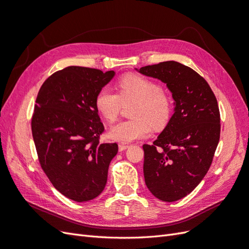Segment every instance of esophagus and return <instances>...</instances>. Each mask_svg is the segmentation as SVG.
I'll return each instance as SVG.
<instances>
[{
    "instance_id": "34e87169",
    "label": "esophagus",
    "mask_w": 249,
    "mask_h": 249,
    "mask_svg": "<svg viewBox=\"0 0 249 249\" xmlns=\"http://www.w3.org/2000/svg\"><path fill=\"white\" fill-rule=\"evenodd\" d=\"M127 148H128V145H127V144H119V145H118L119 151H124V150H125V149H127Z\"/></svg>"
}]
</instances>
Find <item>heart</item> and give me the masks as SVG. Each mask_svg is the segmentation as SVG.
<instances>
[{
    "label": "heart",
    "mask_w": 249,
    "mask_h": 249,
    "mask_svg": "<svg viewBox=\"0 0 249 249\" xmlns=\"http://www.w3.org/2000/svg\"><path fill=\"white\" fill-rule=\"evenodd\" d=\"M117 95L102 89L96 96L98 111L108 122L116 119L122 104L134 103L128 121L119 122L109 130V137L121 143H130L147 137L151 131L163 128L170 122L173 111L171 97L160 90L156 83L146 77L126 74L116 84Z\"/></svg>",
    "instance_id": "obj_1"
}]
</instances>
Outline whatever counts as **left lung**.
<instances>
[{
  "label": "left lung",
  "mask_w": 249,
  "mask_h": 249,
  "mask_svg": "<svg viewBox=\"0 0 249 249\" xmlns=\"http://www.w3.org/2000/svg\"><path fill=\"white\" fill-rule=\"evenodd\" d=\"M164 83L174 99V114L152 145L144 144V178L156 198L173 202L191 193L213 162L220 141L216 98L192 68L165 61L137 69Z\"/></svg>",
  "instance_id": "left-lung-1"
}]
</instances>
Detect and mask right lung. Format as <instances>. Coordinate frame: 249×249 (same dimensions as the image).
<instances>
[{
	"label": "right lung",
	"mask_w": 249,
	"mask_h": 249,
	"mask_svg": "<svg viewBox=\"0 0 249 249\" xmlns=\"http://www.w3.org/2000/svg\"><path fill=\"white\" fill-rule=\"evenodd\" d=\"M115 72L68 66L46 79L36 97L32 131L43 171L69 199L92 200L104 190L116 143L101 144L104 125L96 96Z\"/></svg>",
	"instance_id": "obj_1"
}]
</instances>
